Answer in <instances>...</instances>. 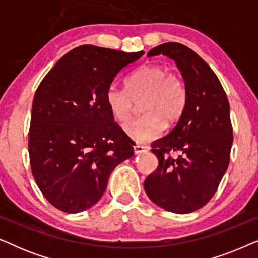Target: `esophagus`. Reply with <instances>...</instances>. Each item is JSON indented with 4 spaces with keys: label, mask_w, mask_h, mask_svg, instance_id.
I'll return each mask as SVG.
<instances>
[{
    "label": "esophagus",
    "mask_w": 258,
    "mask_h": 258,
    "mask_svg": "<svg viewBox=\"0 0 258 258\" xmlns=\"http://www.w3.org/2000/svg\"><path fill=\"white\" fill-rule=\"evenodd\" d=\"M148 148L147 146H142V144H136V146H134V151H135V154H142V153H146L148 151Z\"/></svg>",
    "instance_id": "obj_1"
}]
</instances>
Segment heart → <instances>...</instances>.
<instances>
[{"instance_id":"b5f03b06","label":"heart","mask_w":258,"mask_h":258,"mask_svg":"<svg viewBox=\"0 0 258 258\" xmlns=\"http://www.w3.org/2000/svg\"><path fill=\"white\" fill-rule=\"evenodd\" d=\"M186 87L182 76L169 72L163 64H147L126 81V90L111 84L105 93V102L118 122L128 121L135 104L141 100L143 115L123 125V130L137 142H148L181 118L186 105Z\"/></svg>"}]
</instances>
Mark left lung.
I'll use <instances>...</instances> for the list:
<instances>
[{
	"label": "left lung",
	"instance_id": "1",
	"mask_svg": "<svg viewBox=\"0 0 258 258\" xmlns=\"http://www.w3.org/2000/svg\"><path fill=\"white\" fill-rule=\"evenodd\" d=\"M160 54L176 62L188 97L174 129L151 144L158 167L146 178L144 190L158 207L188 214L209 202L227 171L232 146L230 109L216 74L195 51L168 42L148 56Z\"/></svg>",
	"mask_w": 258,
	"mask_h": 258
}]
</instances>
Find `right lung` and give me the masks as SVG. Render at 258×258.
<instances>
[{
  "label": "right lung",
  "instance_id": "right-lung-1",
  "mask_svg": "<svg viewBox=\"0 0 258 258\" xmlns=\"http://www.w3.org/2000/svg\"><path fill=\"white\" fill-rule=\"evenodd\" d=\"M143 54L80 45L38 86L28 142L30 167L41 192L57 209L76 214L96 204L111 171L134 155L133 141L114 122L105 93Z\"/></svg>",
  "mask_w": 258,
  "mask_h": 258
}]
</instances>
